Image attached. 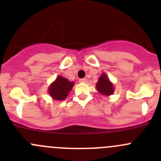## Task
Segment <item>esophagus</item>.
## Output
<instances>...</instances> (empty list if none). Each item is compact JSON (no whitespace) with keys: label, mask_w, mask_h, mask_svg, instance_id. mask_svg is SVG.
<instances>
[{"label":"esophagus","mask_w":161,"mask_h":161,"mask_svg":"<svg viewBox=\"0 0 161 161\" xmlns=\"http://www.w3.org/2000/svg\"><path fill=\"white\" fill-rule=\"evenodd\" d=\"M79 82H82V83H86V82H87V79H86V78H84V79H79Z\"/></svg>","instance_id":"34e87169"}]
</instances>
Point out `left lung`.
I'll return each mask as SVG.
<instances>
[{
	"instance_id": "1",
	"label": "left lung",
	"mask_w": 161,
	"mask_h": 161,
	"mask_svg": "<svg viewBox=\"0 0 161 161\" xmlns=\"http://www.w3.org/2000/svg\"><path fill=\"white\" fill-rule=\"evenodd\" d=\"M97 90L100 94H103L105 96H110L114 93V86L112 82L109 80L108 75L105 73H103L98 79V82H97Z\"/></svg>"
}]
</instances>
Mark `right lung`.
Returning a JSON list of instances; mask_svg holds the SVG:
<instances>
[{
	"mask_svg": "<svg viewBox=\"0 0 161 161\" xmlns=\"http://www.w3.org/2000/svg\"><path fill=\"white\" fill-rule=\"evenodd\" d=\"M75 85L74 82H70L61 75L57 77L56 80L49 86L48 92L50 97L56 100H64Z\"/></svg>",
	"mask_w": 161,
	"mask_h": 161,
	"instance_id": "add662e5",
	"label": "right lung"
}]
</instances>
